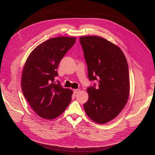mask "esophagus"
<instances>
[{
  "label": "esophagus",
  "instance_id": "1",
  "mask_svg": "<svg viewBox=\"0 0 155 155\" xmlns=\"http://www.w3.org/2000/svg\"><path fill=\"white\" fill-rule=\"evenodd\" d=\"M79 91H80V90H79V89H74V90H73V92H74V94H77V93H78V92H79Z\"/></svg>",
  "mask_w": 155,
  "mask_h": 155
}]
</instances>
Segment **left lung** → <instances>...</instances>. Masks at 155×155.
<instances>
[{"mask_svg": "<svg viewBox=\"0 0 155 155\" xmlns=\"http://www.w3.org/2000/svg\"><path fill=\"white\" fill-rule=\"evenodd\" d=\"M88 77L98 81V87L87 88L88 99L84 104L87 116L98 124L116 118L127 104L130 94L127 58L117 45L97 36L80 37Z\"/></svg>", "mask_w": 155, "mask_h": 155, "instance_id": "left-lung-1", "label": "left lung"}]
</instances>
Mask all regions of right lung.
I'll return each instance as SVG.
<instances>
[{
    "instance_id": "add662e5",
    "label": "right lung",
    "mask_w": 155,
    "mask_h": 155,
    "mask_svg": "<svg viewBox=\"0 0 155 155\" xmlns=\"http://www.w3.org/2000/svg\"><path fill=\"white\" fill-rule=\"evenodd\" d=\"M75 42V37L50 38L38 45L25 62L21 78L22 93L41 118L54 119L71 103L73 91L54 81L61 59Z\"/></svg>"
}]
</instances>
